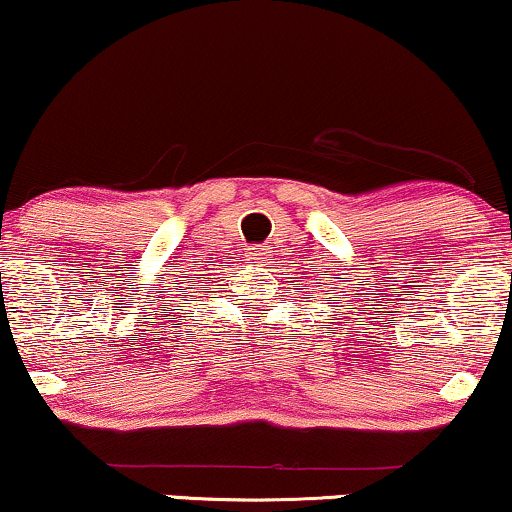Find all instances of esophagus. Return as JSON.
I'll use <instances>...</instances> for the list:
<instances>
[{
    "instance_id": "esophagus-1",
    "label": "esophagus",
    "mask_w": 512,
    "mask_h": 512,
    "mask_svg": "<svg viewBox=\"0 0 512 512\" xmlns=\"http://www.w3.org/2000/svg\"><path fill=\"white\" fill-rule=\"evenodd\" d=\"M265 254H268V251H265L263 247H258V244H251V247H247V251H244V256H247L249 263H261Z\"/></svg>"
}]
</instances>
